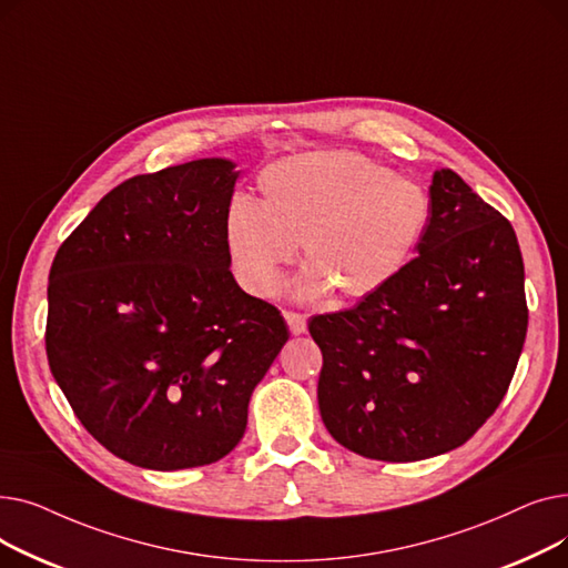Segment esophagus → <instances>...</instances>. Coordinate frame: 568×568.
<instances>
[{"label": "esophagus", "mask_w": 568, "mask_h": 568, "mask_svg": "<svg viewBox=\"0 0 568 568\" xmlns=\"http://www.w3.org/2000/svg\"><path fill=\"white\" fill-rule=\"evenodd\" d=\"M285 320H287V326H290V332L294 336H300V334L306 332V315L294 313V311H285Z\"/></svg>", "instance_id": "1"}]
</instances>
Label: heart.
Returning a JSON list of instances; mask_svg holds the SVG:
<instances>
[{"label":"heart","instance_id":"heart-1","mask_svg":"<svg viewBox=\"0 0 568 568\" xmlns=\"http://www.w3.org/2000/svg\"><path fill=\"white\" fill-rule=\"evenodd\" d=\"M260 204L234 195L223 234L232 272L248 294L274 296L302 244L300 300L343 302L392 283L419 248L433 202L424 186L364 154L311 152L268 165Z\"/></svg>","mask_w":568,"mask_h":568}]
</instances>
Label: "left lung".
I'll return each mask as SVG.
<instances>
[{
	"instance_id": "1",
	"label": "left lung",
	"mask_w": 568,
	"mask_h": 568,
	"mask_svg": "<svg viewBox=\"0 0 568 568\" xmlns=\"http://www.w3.org/2000/svg\"><path fill=\"white\" fill-rule=\"evenodd\" d=\"M416 257L354 308L315 315L326 430L373 460L412 463L465 444L499 407L525 334L516 232L454 170L430 186Z\"/></svg>"
}]
</instances>
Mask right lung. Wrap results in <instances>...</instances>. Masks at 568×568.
I'll return each instance as SVG.
<instances>
[{
  "instance_id": "add662e5",
  "label": "right lung",
  "mask_w": 568,
  "mask_h": 568,
  "mask_svg": "<svg viewBox=\"0 0 568 568\" xmlns=\"http://www.w3.org/2000/svg\"><path fill=\"white\" fill-rule=\"evenodd\" d=\"M234 165L202 159L112 189L59 246L45 352L80 424L146 469L216 463L290 338L230 272Z\"/></svg>"
}]
</instances>
